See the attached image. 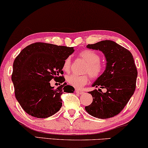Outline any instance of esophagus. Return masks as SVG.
<instances>
[{"mask_svg": "<svg viewBox=\"0 0 148 148\" xmlns=\"http://www.w3.org/2000/svg\"><path fill=\"white\" fill-rule=\"evenodd\" d=\"M76 93H78V94H82V93H84V91H83L76 90Z\"/></svg>", "mask_w": 148, "mask_h": 148, "instance_id": "obj_1", "label": "esophagus"}]
</instances>
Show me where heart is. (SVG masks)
Instances as JSON below:
<instances>
[{"mask_svg": "<svg viewBox=\"0 0 148 148\" xmlns=\"http://www.w3.org/2000/svg\"><path fill=\"white\" fill-rule=\"evenodd\" d=\"M79 57L87 62V65L84 69V72L88 73L93 79H97L101 76L104 71V64L100 60V56L95 51L86 49L81 51L79 54ZM71 58L68 57L66 58L62 65V70L64 72H69L71 69ZM67 83L76 88H82L89 81L88 74L69 75L66 78Z\"/></svg>", "mask_w": 148, "mask_h": 148, "instance_id": "b5f03b06", "label": "heart"}]
</instances>
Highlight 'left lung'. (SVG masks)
Segmentation results:
<instances>
[{
	"instance_id": "1",
	"label": "left lung",
	"mask_w": 148,
	"mask_h": 148,
	"mask_svg": "<svg viewBox=\"0 0 148 148\" xmlns=\"http://www.w3.org/2000/svg\"><path fill=\"white\" fill-rule=\"evenodd\" d=\"M87 47L102 51L107 60L106 69L93 87L106 88L89 92L93 97L91 105L85 107L90 115L98 119H109L116 116L127 104L136 90L137 69L133 56L128 49L115 42L105 40Z\"/></svg>"
}]
</instances>
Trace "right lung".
Here are the masks:
<instances>
[{"instance_id":"obj_1","label":"right lung","mask_w":148,"mask_h":148,"mask_svg":"<svg viewBox=\"0 0 148 148\" xmlns=\"http://www.w3.org/2000/svg\"><path fill=\"white\" fill-rule=\"evenodd\" d=\"M73 47L37 42L27 46L15 58L12 80L16 99L28 114L47 118L62 107L61 95L73 93L74 88L66 83L57 89L51 86L52 79L65 81L62 65L74 53Z\"/></svg>"}]
</instances>
